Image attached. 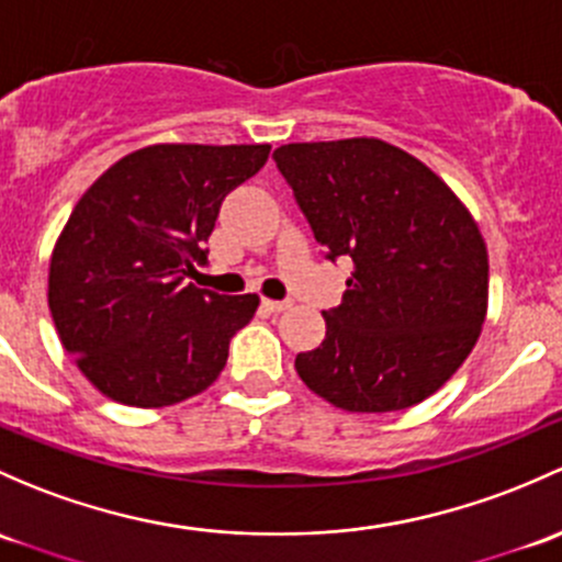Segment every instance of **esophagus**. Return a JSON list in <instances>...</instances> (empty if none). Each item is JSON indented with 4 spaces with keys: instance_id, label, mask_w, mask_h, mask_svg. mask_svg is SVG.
<instances>
[{
    "instance_id": "esophagus-1",
    "label": "esophagus",
    "mask_w": 562,
    "mask_h": 562,
    "mask_svg": "<svg viewBox=\"0 0 562 562\" xmlns=\"http://www.w3.org/2000/svg\"><path fill=\"white\" fill-rule=\"evenodd\" d=\"M263 306L269 312H285V310H291L293 306V301L291 299H285V301H274V299H263Z\"/></svg>"
}]
</instances>
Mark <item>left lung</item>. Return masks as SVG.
<instances>
[{"mask_svg": "<svg viewBox=\"0 0 562 562\" xmlns=\"http://www.w3.org/2000/svg\"><path fill=\"white\" fill-rule=\"evenodd\" d=\"M328 261L352 263L326 339L299 352L304 385L347 412H395L434 395L469 358L487 312V250L458 196L382 139L274 150Z\"/></svg>", "mask_w": 562, "mask_h": 562, "instance_id": "8db88e82", "label": "left lung"}]
</instances>
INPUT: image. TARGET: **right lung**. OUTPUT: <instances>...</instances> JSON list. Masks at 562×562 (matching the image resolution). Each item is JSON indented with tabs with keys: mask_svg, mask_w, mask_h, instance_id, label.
<instances>
[{
	"mask_svg": "<svg viewBox=\"0 0 562 562\" xmlns=\"http://www.w3.org/2000/svg\"><path fill=\"white\" fill-rule=\"evenodd\" d=\"M269 145H153L99 177L58 236L47 304L64 350L117 404L169 406L217 380L256 293L221 296L186 277L206 266L223 199Z\"/></svg>",
	"mask_w": 562,
	"mask_h": 562,
	"instance_id": "1",
	"label": "right lung"
}]
</instances>
